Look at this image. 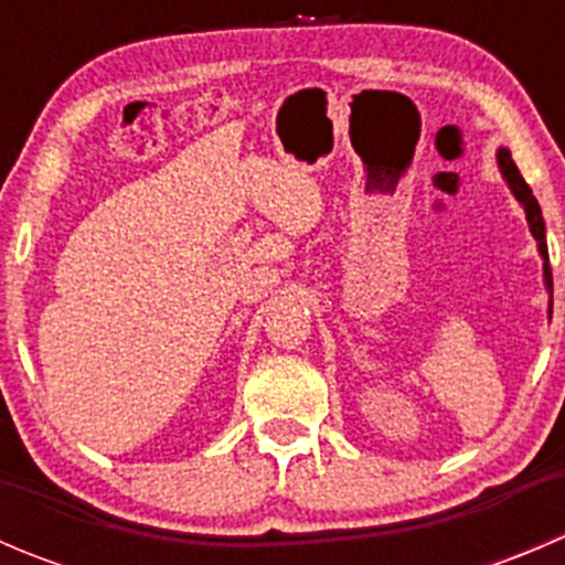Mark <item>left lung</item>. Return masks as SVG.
Returning a JSON list of instances; mask_svg holds the SVG:
<instances>
[{
    "label": "left lung",
    "mask_w": 565,
    "mask_h": 565,
    "mask_svg": "<svg viewBox=\"0 0 565 565\" xmlns=\"http://www.w3.org/2000/svg\"><path fill=\"white\" fill-rule=\"evenodd\" d=\"M498 163H500V172H503L505 180H509L514 196L520 199L522 207H525L530 232H533V237L539 241V250H541V256H544V278H546V287H550V295H552V267H550V254H546V232H544V218H541L539 202H535V196H533V191H530L527 182L522 180L520 169H516L514 161H511L509 150L498 152Z\"/></svg>",
    "instance_id": "8db88e82"
}]
</instances>
